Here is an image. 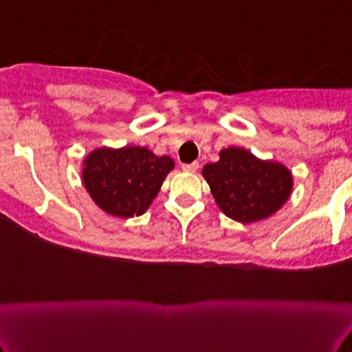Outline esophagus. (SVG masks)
Wrapping results in <instances>:
<instances>
[{
    "instance_id": "34e87169",
    "label": "esophagus",
    "mask_w": 352,
    "mask_h": 352,
    "mask_svg": "<svg viewBox=\"0 0 352 352\" xmlns=\"http://www.w3.org/2000/svg\"><path fill=\"white\" fill-rule=\"evenodd\" d=\"M198 167H199V164H198V162L184 164V166H182V170H184V172H188V173H195V172L198 170Z\"/></svg>"
}]
</instances>
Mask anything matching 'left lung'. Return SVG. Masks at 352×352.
Returning <instances> with one entry per match:
<instances>
[{
	"instance_id": "8db88e82",
	"label": "left lung",
	"mask_w": 352,
	"mask_h": 352,
	"mask_svg": "<svg viewBox=\"0 0 352 352\" xmlns=\"http://www.w3.org/2000/svg\"><path fill=\"white\" fill-rule=\"evenodd\" d=\"M201 173L221 211L242 224L278 212L294 186V177L281 162L263 161L235 146L219 151V161L206 164Z\"/></svg>"
}]
</instances>
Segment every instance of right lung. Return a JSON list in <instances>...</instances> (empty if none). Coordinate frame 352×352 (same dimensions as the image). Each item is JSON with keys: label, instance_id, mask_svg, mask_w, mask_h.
<instances>
[{"label": "right lung", "instance_id": "1", "mask_svg": "<svg viewBox=\"0 0 352 352\" xmlns=\"http://www.w3.org/2000/svg\"><path fill=\"white\" fill-rule=\"evenodd\" d=\"M173 167L168 155L141 146H102L84 157L82 184L102 211L128 219L148 211Z\"/></svg>", "mask_w": 352, "mask_h": 352}]
</instances>
